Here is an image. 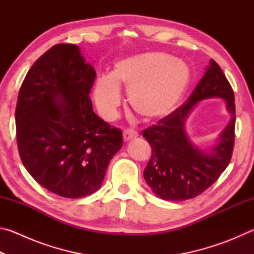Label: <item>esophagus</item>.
Instances as JSON below:
<instances>
[{
	"instance_id": "obj_1",
	"label": "esophagus",
	"mask_w": 254,
	"mask_h": 254,
	"mask_svg": "<svg viewBox=\"0 0 254 254\" xmlns=\"http://www.w3.org/2000/svg\"><path fill=\"white\" fill-rule=\"evenodd\" d=\"M136 136H137V132L133 130V128H126V130L123 131V140L126 141V142L135 139Z\"/></svg>"
}]
</instances>
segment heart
Instances as JSON below:
<instances>
[{
  "label": "heart",
  "instance_id": "heart-1",
  "mask_svg": "<svg viewBox=\"0 0 254 254\" xmlns=\"http://www.w3.org/2000/svg\"><path fill=\"white\" fill-rule=\"evenodd\" d=\"M189 83L190 70L184 62L148 51L120 59L111 75L97 76L93 98L102 117L112 119L122 104L120 87H124L132 110L143 121L153 122L174 111Z\"/></svg>",
  "mask_w": 254,
  "mask_h": 254
}]
</instances>
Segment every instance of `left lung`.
Returning a JSON list of instances; mask_svg holds the SVG:
<instances>
[{"mask_svg": "<svg viewBox=\"0 0 254 254\" xmlns=\"http://www.w3.org/2000/svg\"><path fill=\"white\" fill-rule=\"evenodd\" d=\"M212 97L226 101L231 120L209 152L192 144L184 122L197 102ZM234 93L221 67L212 59L205 75L188 100L173 113L145 128L143 137L151 145V158L143 177L158 197L165 200H186L200 195L226 169L233 153L235 139Z\"/></svg>", "mask_w": 254, "mask_h": 254, "instance_id": "obj_1", "label": "left lung"}]
</instances>
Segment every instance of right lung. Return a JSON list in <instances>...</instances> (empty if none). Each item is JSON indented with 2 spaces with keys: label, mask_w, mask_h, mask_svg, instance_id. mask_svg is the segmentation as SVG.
<instances>
[{
  "label": "right lung",
  "mask_w": 254,
  "mask_h": 254,
  "mask_svg": "<svg viewBox=\"0 0 254 254\" xmlns=\"http://www.w3.org/2000/svg\"><path fill=\"white\" fill-rule=\"evenodd\" d=\"M96 72L76 45L59 44L30 68L15 109L16 142L28 173L42 187L79 198L102 186L122 131L94 113Z\"/></svg>",
  "instance_id": "right-lung-1"
}]
</instances>
